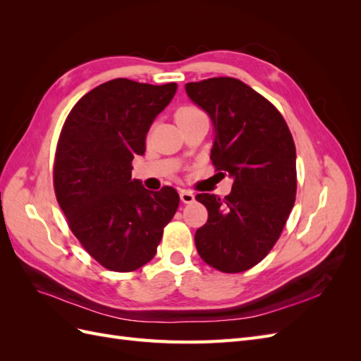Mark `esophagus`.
<instances>
[{
    "label": "esophagus",
    "mask_w": 361,
    "mask_h": 361,
    "mask_svg": "<svg viewBox=\"0 0 361 361\" xmlns=\"http://www.w3.org/2000/svg\"><path fill=\"white\" fill-rule=\"evenodd\" d=\"M179 195H180V200L183 202V203H192L194 200H195V197H194V194L191 192V191H188V190H180L179 191Z\"/></svg>",
    "instance_id": "1"
}]
</instances>
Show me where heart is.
I'll return each instance as SVG.
<instances>
[{
    "instance_id": "1",
    "label": "heart",
    "mask_w": 361,
    "mask_h": 361,
    "mask_svg": "<svg viewBox=\"0 0 361 361\" xmlns=\"http://www.w3.org/2000/svg\"><path fill=\"white\" fill-rule=\"evenodd\" d=\"M202 111H199L197 108H192V106H183L180 108V110L176 113V120L178 122H180V120L187 118V117H191V116H195V114H200Z\"/></svg>"
}]
</instances>
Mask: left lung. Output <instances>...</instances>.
I'll use <instances>...</instances> for the list:
<instances>
[{"label": "left lung", "instance_id": "8db88e82", "mask_svg": "<svg viewBox=\"0 0 361 361\" xmlns=\"http://www.w3.org/2000/svg\"><path fill=\"white\" fill-rule=\"evenodd\" d=\"M214 126L211 159L233 179L224 199L202 192L207 209L195 247L221 272L253 268L274 247L297 192V154L285 118L250 85L235 78L185 84Z\"/></svg>", "mask_w": 361, "mask_h": 361}]
</instances>
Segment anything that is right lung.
I'll use <instances>...</instances> for the list:
<instances>
[{"label":"right lung","mask_w":361,"mask_h":361,"mask_svg":"<svg viewBox=\"0 0 361 361\" xmlns=\"http://www.w3.org/2000/svg\"><path fill=\"white\" fill-rule=\"evenodd\" d=\"M178 84L117 78L82 96L69 113L54 164V190L73 235L102 267L135 271L157 255L179 206L171 187L149 191L130 178L135 155Z\"/></svg>","instance_id":"right-lung-1"}]
</instances>
